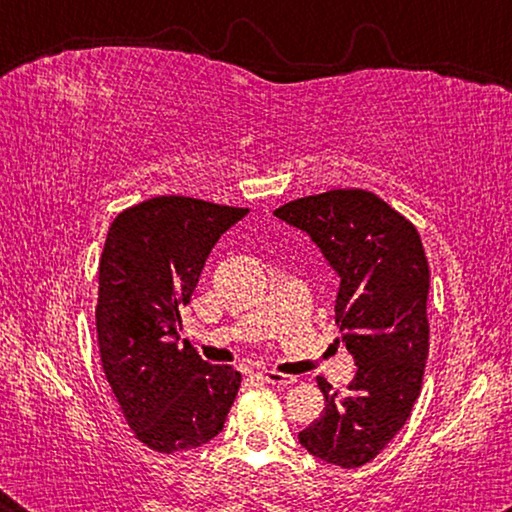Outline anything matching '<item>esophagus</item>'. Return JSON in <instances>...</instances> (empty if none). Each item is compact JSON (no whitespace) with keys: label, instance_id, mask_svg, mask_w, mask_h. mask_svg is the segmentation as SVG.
<instances>
[{"label":"esophagus","instance_id":"obj_1","mask_svg":"<svg viewBox=\"0 0 512 512\" xmlns=\"http://www.w3.org/2000/svg\"><path fill=\"white\" fill-rule=\"evenodd\" d=\"M262 377L268 381V384L273 386H291L296 377H289V375H282V372H275V370H264Z\"/></svg>","mask_w":512,"mask_h":512}]
</instances>
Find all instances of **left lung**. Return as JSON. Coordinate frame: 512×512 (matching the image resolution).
<instances>
[{
	"mask_svg": "<svg viewBox=\"0 0 512 512\" xmlns=\"http://www.w3.org/2000/svg\"><path fill=\"white\" fill-rule=\"evenodd\" d=\"M339 275L334 318L357 363L345 395L325 377V413L298 433L311 456L366 465L409 420L429 354V264L415 225L366 189H332L277 207Z\"/></svg>",
	"mask_w": 512,
	"mask_h": 512,
	"instance_id": "left-lung-1",
	"label": "left lung"
}]
</instances>
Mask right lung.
<instances>
[{"mask_svg":"<svg viewBox=\"0 0 512 512\" xmlns=\"http://www.w3.org/2000/svg\"><path fill=\"white\" fill-rule=\"evenodd\" d=\"M246 207L155 196L119 212L99 262L101 366L135 438L153 452L196 449L223 429L241 386L230 366L180 341L207 255Z\"/></svg>","mask_w":512,"mask_h":512,"instance_id":"add662e5","label":"right lung"}]
</instances>
